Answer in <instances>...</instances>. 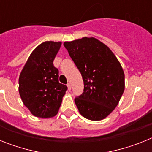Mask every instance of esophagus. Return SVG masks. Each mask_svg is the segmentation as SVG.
<instances>
[{
    "instance_id": "esophagus-1",
    "label": "esophagus",
    "mask_w": 152,
    "mask_h": 152,
    "mask_svg": "<svg viewBox=\"0 0 152 152\" xmlns=\"http://www.w3.org/2000/svg\"><path fill=\"white\" fill-rule=\"evenodd\" d=\"M67 86H68V90H69V91H71V89H72V84H71V83H68Z\"/></svg>"
}]
</instances>
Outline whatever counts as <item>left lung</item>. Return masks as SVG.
I'll use <instances>...</instances> for the list:
<instances>
[{
  "mask_svg": "<svg viewBox=\"0 0 152 152\" xmlns=\"http://www.w3.org/2000/svg\"><path fill=\"white\" fill-rule=\"evenodd\" d=\"M64 46L84 80V92L75 99L79 113L90 120L103 119L124 92L121 64L105 44L94 37L64 42Z\"/></svg>",
  "mask_w": 152,
  "mask_h": 152,
  "instance_id": "left-lung-1",
  "label": "left lung"
}]
</instances>
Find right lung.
<instances>
[{
  "label": "right lung",
  "instance_id": "right-lung-1",
  "mask_svg": "<svg viewBox=\"0 0 152 152\" xmlns=\"http://www.w3.org/2000/svg\"><path fill=\"white\" fill-rule=\"evenodd\" d=\"M61 42H44L33 51L19 77V93L33 116L50 118L57 114L68 88L58 82L53 64Z\"/></svg>",
  "mask_w": 152,
  "mask_h": 152
}]
</instances>
